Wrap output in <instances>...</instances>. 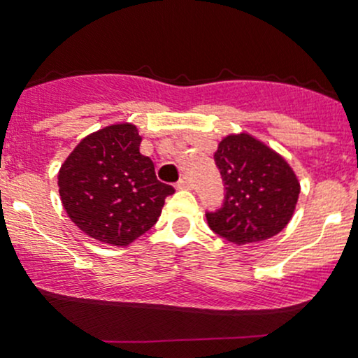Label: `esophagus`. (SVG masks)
Returning <instances> with one entry per match:
<instances>
[{
	"instance_id": "34e87169",
	"label": "esophagus",
	"mask_w": 358,
	"mask_h": 358,
	"mask_svg": "<svg viewBox=\"0 0 358 358\" xmlns=\"http://www.w3.org/2000/svg\"><path fill=\"white\" fill-rule=\"evenodd\" d=\"M192 182L190 178H187V176H183V178H180V182L176 183V188H180V190H192Z\"/></svg>"
}]
</instances>
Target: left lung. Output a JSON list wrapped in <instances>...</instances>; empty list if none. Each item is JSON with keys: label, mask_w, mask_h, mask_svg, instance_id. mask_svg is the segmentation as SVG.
<instances>
[{"label": "left lung", "mask_w": 358, "mask_h": 358, "mask_svg": "<svg viewBox=\"0 0 358 358\" xmlns=\"http://www.w3.org/2000/svg\"><path fill=\"white\" fill-rule=\"evenodd\" d=\"M213 158L225 185L224 205L207 212L213 232L244 245L271 239L289 224L299 180L281 155L249 133H239L222 139Z\"/></svg>", "instance_id": "obj_1"}]
</instances>
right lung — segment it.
Masks as SVG:
<instances>
[{
  "mask_svg": "<svg viewBox=\"0 0 358 358\" xmlns=\"http://www.w3.org/2000/svg\"><path fill=\"white\" fill-rule=\"evenodd\" d=\"M141 136L131 122L90 133L59 171L62 205L82 232L102 244L126 248L150 231L175 188L156 178L139 153Z\"/></svg>",
  "mask_w": 358,
  "mask_h": 358,
  "instance_id": "right-lung-1",
  "label": "right lung"
}]
</instances>
